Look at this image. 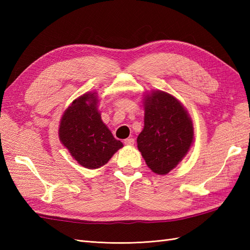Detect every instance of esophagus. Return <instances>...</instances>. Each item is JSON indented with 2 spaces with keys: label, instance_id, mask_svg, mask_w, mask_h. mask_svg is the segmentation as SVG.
Returning a JSON list of instances; mask_svg holds the SVG:
<instances>
[{
  "label": "esophagus",
  "instance_id": "34e87169",
  "mask_svg": "<svg viewBox=\"0 0 250 250\" xmlns=\"http://www.w3.org/2000/svg\"><path fill=\"white\" fill-rule=\"evenodd\" d=\"M124 143H125V145L131 146V145H133V144H134V139H132V137H129V139H125Z\"/></svg>",
  "mask_w": 250,
  "mask_h": 250
}]
</instances>
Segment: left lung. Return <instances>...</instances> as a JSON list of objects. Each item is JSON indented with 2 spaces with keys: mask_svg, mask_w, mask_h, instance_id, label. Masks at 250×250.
<instances>
[{
  "mask_svg": "<svg viewBox=\"0 0 250 250\" xmlns=\"http://www.w3.org/2000/svg\"><path fill=\"white\" fill-rule=\"evenodd\" d=\"M144 105V129L137 136V147L152 172L166 175L192 144V121L182 103L167 92H152Z\"/></svg>",
  "mask_w": 250,
  "mask_h": 250,
  "instance_id": "obj_1",
  "label": "left lung"
}]
</instances>
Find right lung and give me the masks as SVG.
<instances>
[{
	"instance_id": "obj_1",
	"label": "right lung",
	"mask_w": 250,
	"mask_h": 250,
	"mask_svg": "<svg viewBox=\"0 0 250 250\" xmlns=\"http://www.w3.org/2000/svg\"><path fill=\"white\" fill-rule=\"evenodd\" d=\"M97 93H86L73 101L62 116L59 137L72 157L87 168L108 162L122 143L116 140L98 111Z\"/></svg>"
}]
</instances>
